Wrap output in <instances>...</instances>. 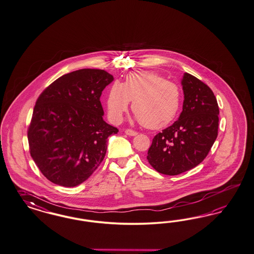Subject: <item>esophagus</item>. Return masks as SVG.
<instances>
[{"label":"esophagus","instance_id":"esophagus-1","mask_svg":"<svg viewBox=\"0 0 254 254\" xmlns=\"http://www.w3.org/2000/svg\"><path fill=\"white\" fill-rule=\"evenodd\" d=\"M125 133H126L127 135H128V136H136V135L138 134L137 132L134 131V130H132V129H126Z\"/></svg>","mask_w":254,"mask_h":254}]
</instances>
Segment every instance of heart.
Wrapping results in <instances>:
<instances>
[{
    "mask_svg": "<svg viewBox=\"0 0 254 254\" xmlns=\"http://www.w3.org/2000/svg\"><path fill=\"white\" fill-rule=\"evenodd\" d=\"M130 101L135 118L148 128L173 122L181 106L179 87L155 72H134L121 83L114 81L106 97V111L113 123L122 121Z\"/></svg>",
    "mask_w": 254,
    "mask_h": 254,
    "instance_id": "obj_1",
    "label": "heart"
}]
</instances>
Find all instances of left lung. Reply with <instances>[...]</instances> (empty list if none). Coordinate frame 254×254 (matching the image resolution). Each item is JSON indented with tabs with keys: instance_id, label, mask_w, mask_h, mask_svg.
Masks as SVG:
<instances>
[{
	"instance_id": "left-lung-1",
	"label": "left lung",
	"mask_w": 254,
	"mask_h": 254,
	"mask_svg": "<svg viewBox=\"0 0 254 254\" xmlns=\"http://www.w3.org/2000/svg\"><path fill=\"white\" fill-rule=\"evenodd\" d=\"M181 85L182 113L154 137L147 153L150 165L163 175H180L199 165L218 137L219 106L212 90L189 73Z\"/></svg>"
}]
</instances>
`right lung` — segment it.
I'll return each mask as SVG.
<instances>
[{
	"instance_id": "1",
	"label": "right lung",
	"mask_w": 254,
	"mask_h": 254,
	"mask_svg": "<svg viewBox=\"0 0 254 254\" xmlns=\"http://www.w3.org/2000/svg\"><path fill=\"white\" fill-rule=\"evenodd\" d=\"M114 77L101 69L76 70L56 79L35 103L28 140L47 179L72 188L100 165L107 139L118 129L103 120L102 91Z\"/></svg>"
}]
</instances>
